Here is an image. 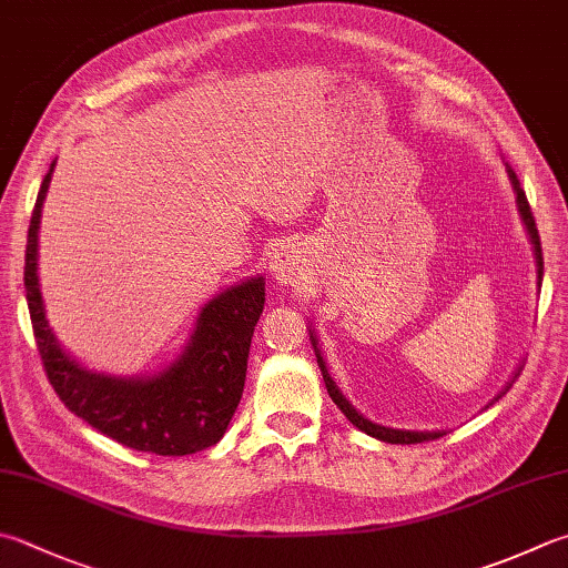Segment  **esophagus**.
Wrapping results in <instances>:
<instances>
[{
  "label": "esophagus",
  "mask_w": 568,
  "mask_h": 568,
  "mask_svg": "<svg viewBox=\"0 0 568 568\" xmlns=\"http://www.w3.org/2000/svg\"><path fill=\"white\" fill-rule=\"evenodd\" d=\"M270 272L280 284H294L302 280L304 274V256L296 244H282L280 250H274Z\"/></svg>",
  "instance_id": "obj_1"
}]
</instances>
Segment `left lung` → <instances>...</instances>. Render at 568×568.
Masks as SVG:
<instances>
[{
    "label": "left lung",
    "instance_id": "obj_1",
    "mask_svg": "<svg viewBox=\"0 0 568 568\" xmlns=\"http://www.w3.org/2000/svg\"><path fill=\"white\" fill-rule=\"evenodd\" d=\"M505 165H507L509 183H511V187H515V195H517V210H519L521 224H524V230H527V237H529V242H531L534 260H537V288H541L544 260H541V242H539L537 222H534V217H531L529 202H527V195H524V190H521V185H519V178H517V173H515V170H511V165H509V163H505ZM308 341H312V346H314L316 363H318V368H321V376H324V383H326V390H328V395H331V400H334V403L338 405L341 413H344V415L348 417V420L353 423V427H358L361 433H366V435H371V437H376V440H383V443H393V445H413V443L437 440V437H443V435H445V430H398V427L378 425V423L368 420V417H363L356 408H353V405H351V400L346 398V395L341 393V388L336 385V381L331 378L328 366H326V361H324V353H321L318 338H316V334H314V328H312V326H308ZM519 371H521V366L515 371V376H511V381L505 385V388H501V390L497 393V398H495V400H499L501 395H505V393L511 388V383H515V378H517V373H519ZM495 400H491V403H495ZM491 403H487L485 408H489Z\"/></svg>",
    "mask_w": 568,
    "mask_h": 568
}]
</instances>
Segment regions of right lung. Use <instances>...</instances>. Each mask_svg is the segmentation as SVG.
Listing matches in <instances>:
<instances>
[{
    "label": "right lung",
    "mask_w": 568,
    "mask_h": 568,
    "mask_svg": "<svg viewBox=\"0 0 568 568\" xmlns=\"http://www.w3.org/2000/svg\"><path fill=\"white\" fill-rule=\"evenodd\" d=\"M53 168L31 212L24 260L29 316L53 390L73 415L133 450L180 457L217 445L244 390L252 334L264 308V276H250L212 296L180 356L163 371L111 376L85 368L59 344L39 288V224Z\"/></svg>",
    "instance_id": "1"
}]
</instances>
